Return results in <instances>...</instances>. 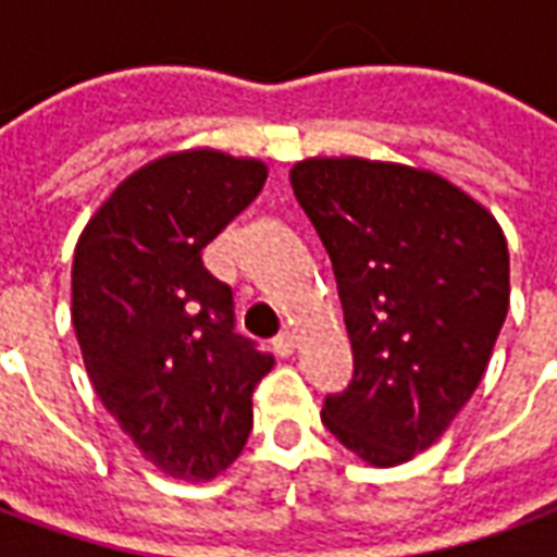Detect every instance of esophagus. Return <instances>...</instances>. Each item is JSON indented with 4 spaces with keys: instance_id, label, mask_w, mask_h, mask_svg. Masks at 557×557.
Here are the masks:
<instances>
[{
    "instance_id": "obj_1",
    "label": "esophagus",
    "mask_w": 557,
    "mask_h": 557,
    "mask_svg": "<svg viewBox=\"0 0 557 557\" xmlns=\"http://www.w3.org/2000/svg\"><path fill=\"white\" fill-rule=\"evenodd\" d=\"M271 346H274L280 358H289L292 351H295V334L292 331H280L277 337L271 339Z\"/></svg>"
}]
</instances>
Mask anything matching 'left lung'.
I'll use <instances>...</instances> for the list:
<instances>
[{
	"label": "left lung",
	"mask_w": 557,
	"mask_h": 557,
	"mask_svg": "<svg viewBox=\"0 0 557 557\" xmlns=\"http://www.w3.org/2000/svg\"><path fill=\"white\" fill-rule=\"evenodd\" d=\"M289 178L331 256L355 361L322 423L367 462L399 466L483 379L510 304L504 232L459 187L399 163L313 158Z\"/></svg>",
	"instance_id": "8db88e82"
}]
</instances>
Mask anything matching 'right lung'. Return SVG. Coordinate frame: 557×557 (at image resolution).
Masks as SVG:
<instances>
[{
    "label": "right lung",
    "mask_w": 557,
    "mask_h": 557,
    "mask_svg": "<svg viewBox=\"0 0 557 557\" xmlns=\"http://www.w3.org/2000/svg\"><path fill=\"white\" fill-rule=\"evenodd\" d=\"M265 175L220 151L160 158L115 187L74 250L71 319L95 394L172 478H214L242 454L274 367L235 331L232 289L202 265Z\"/></svg>",
    "instance_id": "1"
}]
</instances>
